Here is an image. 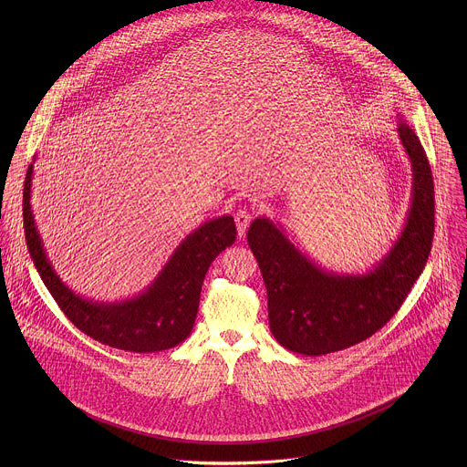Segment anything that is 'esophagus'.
I'll use <instances>...</instances> for the list:
<instances>
[{"label":"esophagus","mask_w":467,"mask_h":467,"mask_svg":"<svg viewBox=\"0 0 467 467\" xmlns=\"http://www.w3.org/2000/svg\"><path fill=\"white\" fill-rule=\"evenodd\" d=\"M250 223H252V215H250L248 210H239V212L235 213V224H237V234H239V237H243V235L246 234Z\"/></svg>","instance_id":"34e87169"}]
</instances>
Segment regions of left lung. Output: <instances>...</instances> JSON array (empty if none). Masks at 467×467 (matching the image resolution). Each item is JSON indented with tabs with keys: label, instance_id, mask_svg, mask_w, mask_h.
<instances>
[{
	"label": "left lung",
	"instance_id": "left-lung-1",
	"mask_svg": "<svg viewBox=\"0 0 467 467\" xmlns=\"http://www.w3.org/2000/svg\"><path fill=\"white\" fill-rule=\"evenodd\" d=\"M398 134L411 163V200L394 244L365 271H333L315 263L280 221L257 217L248 244L267 291V318L287 350L322 356L379 331L400 307L426 266L433 228V176L419 136L398 113Z\"/></svg>",
	"mask_w": 467,
	"mask_h": 467
}]
</instances>
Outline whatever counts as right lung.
<instances>
[{"instance_id": "right-lung-1", "label": "right lung", "mask_w": 467, "mask_h": 467, "mask_svg": "<svg viewBox=\"0 0 467 467\" xmlns=\"http://www.w3.org/2000/svg\"><path fill=\"white\" fill-rule=\"evenodd\" d=\"M30 163L23 189V219L28 254L45 285L67 315V320L93 339L130 350L158 352L172 348L192 331L201 285L213 259L235 243L232 215H221L201 223L172 252L154 280L138 295L115 302H100L75 293L52 266L32 212Z\"/></svg>"}]
</instances>
